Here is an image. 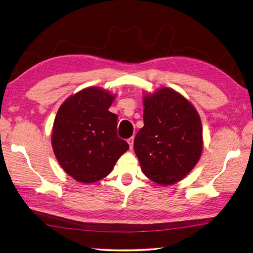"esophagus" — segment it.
<instances>
[{"mask_svg":"<svg viewBox=\"0 0 253 253\" xmlns=\"http://www.w3.org/2000/svg\"><path fill=\"white\" fill-rule=\"evenodd\" d=\"M127 143H128V145H130V149H132L133 147V143H134V137H130V139H127Z\"/></svg>","mask_w":253,"mask_h":253,"instance_id":"1","label":"esophagus"}]
</instances>
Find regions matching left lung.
Here are the masks:
<instances>
[{
  "instance_id": "obj_1",
  "label": "left lung",
  "mask_w": 253,
  "mask_h": 253,
  "mask_svg": "<svg viewBox=\"0 0 253 253\" xmlns=\"http://www.w3.org/2000/svg\"><path fill=\"white\" fill-rule=\"evenodd\" d=\"M143 120L134 152L147 178L162 186L186 177L203 152L201 117L189 100L162 87L143 97Z\"/></svg>"
}]
</instances>
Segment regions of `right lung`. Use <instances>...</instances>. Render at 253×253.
<instances>
[{
	"label": "right lung",
	"mask_w": 253,
	"mask_h": 253,
	"mask_svg": "<svg viewBox=\"0 0 253 253\" xmlns=\"http://www.w3.org/2000/svg\"><path fill=\"white\" fill-rule=\"evenodd\" d=\"M116 94L88 87L65 100L51 131L54 154L66 173L83 184L111 173L128 144L117 135L118 116L109 111Z\"/></svg>",
	"instance_id": "1"
}]
</instances>
